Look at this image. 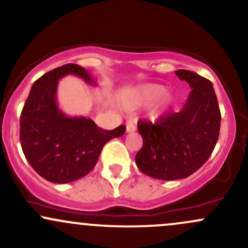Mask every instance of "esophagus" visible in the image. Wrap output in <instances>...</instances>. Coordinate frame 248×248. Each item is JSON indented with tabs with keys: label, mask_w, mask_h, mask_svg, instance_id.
Returning a JSON list of instances; mask_svg holds the SVG:
<instances>
[{
	"label": "esophagus",
	"mask_w": 248,
	"mask_h": 248,
	"mask_svg": "<svg viewBox=\"0 0 248 248\" xmlns=\"http://www.w3.org/2000/svg\"><path fill=\"white\" fill-rule=\"evenodd\" d=\"M126 130L127 133H133L137 130V124H135V122L133 121H128L126 124Z\"/></svg>",
	"instance_id": "esophagus-1"
}]
</instances>
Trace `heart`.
I'll use <instances>...</instances> for the list:
<instances>
[{
    "mask_svg": "<svg viewBox=\"0 0 248 248\" xmlns=\"http://www.w3.org/2000/svg\"><path fill=\"white\" fill-rule=\"evenodd\" d=\"M174 101H175L174 95L170 92L165 91L162 84L147 83L133 91L124 99V105L128 109H135V108L147 107L154 103L151 109V118L159 120L167 114Z\"/></svg>",
    "mask_w": 248,
    "mask_h": 248,
    "instance_id": "b5f03b06",
    "label": "heart"
}]
</instances>
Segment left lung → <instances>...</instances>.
<instances>
[{"label":"left lung","instance_id":"left-lung-1","mask_svg":"<svg viewBox=\"0 0 248 248\" xmlns=\"http://www.w3.org/2000/svg\"><path fill=\"white\" fill-rule=\"evenodd\" d=\"M175 74L192 88L182 109L166 114L155 124L138 122L143 143L135 164L146 175L160 180L185 179L197 172L217 145L221 122L211 81L186 69Z\"/></svg>","mask_w":248,"mask_h":248}]
</instances>
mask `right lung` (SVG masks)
I'll return each mask as SVG.
<instances>
[{"mask_svg": "<svg viewBox=\"0 0 248 248\" xmlns=\"http://www.w3.org/2000/svg\"><path fill=\"white\" fill-rule=\"evenodd\" d=\"M76 75L96 84L78 64L68 63L46 73L32 84L20 118V141L29 165L54 184H68L87 175L96 165L103 146L126 132L124 124L105 130L84 116H68L59 108V80Z\"/></svg>", "mask_w": 248, "mask_h": 248, "instance_id": "add662e5", "label": "right lung"}]
</instances>
